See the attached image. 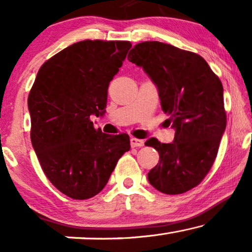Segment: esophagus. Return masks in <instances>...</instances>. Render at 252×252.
Returning <instances> with one entry per match:
<instances>
[{
	"label": "esophagus",
	"instance_id": "1",
	"mask_svg": "<svg viewBox=\"0 0 252 252\" xmlns=\"http://www.w3.org/2000/svg\"><path fill=\"white\" fill-rule=\"evenodd\" d=\"M130 146L133 148H137V147H143L144 146V141L136 139V137H132L130 139Z\"/></svg>",
	"mask_w": 252,
	"mask_h": 252
}]
</instances>
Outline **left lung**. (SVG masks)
<instances>
[{
    "instance_id": "obj_1",
    "label": "left lung",
    "mask_w": 252,
    "mask_h": 252,
    "mask_svg": "<svg viewBox=\"0 0 252 252\" xmlns=\"http://www.w3.org/2000/svg\"><path fill=\"white\" fill-rule=\"evenodd\" d=\"M127 58L157 86L161 109L175 129L172 143L155 137L146 142L159 154L148 180L167 195L190 190L212 167L226 128L221 81L199 55L158 41L137 43Z\"/></svg>"
}]
</instances>
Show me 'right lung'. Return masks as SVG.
<instances>
[{"label":"right lung","instance_id":"add662e5","mask_svg":"<svg viewBox=\"0 0 252 252\" xmlns=\"http://www.w3.org/2000/svg\"><path fill=\"white\" fill-rule=\"evenodd\" d=\"M130 47L129 41L72 44L43 63L30 92L34 151L48 180L73 199L97 195L130 149L127 134L102 133L91 120L105 112L109 84Z\"/></svg>","mask_w":252,"mask_h":252}]
</instances>
